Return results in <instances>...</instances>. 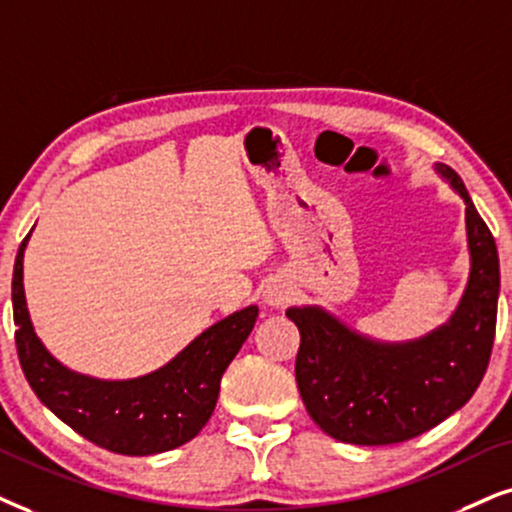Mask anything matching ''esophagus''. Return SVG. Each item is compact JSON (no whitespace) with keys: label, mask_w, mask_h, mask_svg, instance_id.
Listing matches in <instances>:
<instances>
[{"label":"esophagus","mask_w":512,"mask_h":512,"mask_svg":"<svg viewBox=\"0 0 512 512\" xmlns=\"http://www.w3.org/2000/svg\"><path fill=\"white\" fill-rule=\"evenodd\" d=\"M262 300L269 307H286L293 300V286H290L286 278H269L262 288Z\"/></svg>","instance_id":"34e87169"}]
</instances>
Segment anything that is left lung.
I'll list each match as a JSON object with an SVG mask.
<instances>
[{
  "label": "left lung",
  "instance_id": "left-lung-1",
  "mask_svg": "<svg viewBox=\"0 0 512 512\" xmlns=\"http://www.w3.org/2000/svg\"><path fill=\"white\" fill-rule=\"evenodd\" d=\"M435 172L465 203L470 271L442 326L413 340L383 342L319 307H288L300 331L295 380L309 416L338 442L380 446L413 439L449 418L475 394L496 331L498 252L489 226L449 165Z\"/></svg>",
  "mask_w": 512,
  "mask_h": 512
}]
</instances>
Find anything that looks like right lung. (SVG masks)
<instances>
[{
  "label": "right lung",
  "instance_id": "add662e5",
  "mask_svg": "<svg viewBox=\"0 0 512 512\" xmlns=\"http://www.w3.org/2000/svg\"><path fill=\"white\" fill-rule=\"evenodd\" d=\"M30 234L16 255L11 302L18 359L37 399L77 435L113 454H163L196 437L215 411L219 380L255 328L260 307L250 304L212 323L151 373L127 380L92 378L63 366L35 333L23 288Z\"/></svg>",
  "mask_w": 512,
  "mask_h": 512
}]
</instances>
